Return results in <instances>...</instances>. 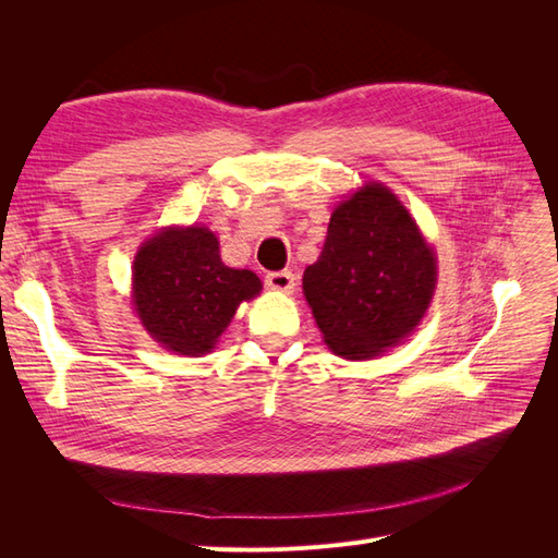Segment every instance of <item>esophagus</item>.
<instances>
[{
    "label": "esophagus",
    "mask_w": 558,
    "mask_h": 558,
    "mask_svg": "<svg viewBox=\"0 0 558 558\" xmlns=\"http://www.w3.org/2000/svg\"><path fill=\"white\" fill-rule=\"evenodd\" d=\"M265 283L272 291H281V293H291L295 289V275L291 269H279V272H269L265 277Z\"/></svg>",
    "instance_id": "34e87169"
}]
</instances>
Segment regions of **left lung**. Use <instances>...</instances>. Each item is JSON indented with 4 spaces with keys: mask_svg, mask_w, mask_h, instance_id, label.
<instances>
[{
    "mask_svg": "<svg viewBox=\"0 0 558 558\" xmlns=\"http://www.w3.org/2000/svg\"><path fill=\"white\" fill-rule=\"evenodd\" d=\"M435 253L398 197L367 183L330 216L302 289L326 344L351 361L404 340L435 291Z\"/></svg>",
    "mask_w": 558,
    "mask_h": 558,
    "instance_id": "1",
    "label": "left lung"
}]
</instances>
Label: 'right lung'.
I'll use <instances>...</instances> for the list:
<instances>
[{"label":"right lung","instance_id":"1","mask_svg":"<svg viewBox=\"0 0 558 558\" xmlns=\"http://www.w3.org/2000/svg\"><path fill=\"white\" fill-rule=\"evenodd\" d=\"M132 275L142 324L181 356L211 351L240 302L260 293V279L251 269L223 265L216 234L195 226L148 240Z\"/></svg>","mask_w":558,"mask_h":558}]
</instances>
